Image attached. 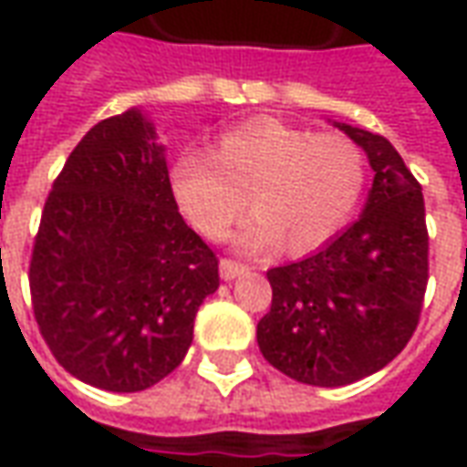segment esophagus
Returning <instances> with one entry per match:
<instances>
[{
  "instance_id": "34e87169",
  "label": "esophagus",
  "mask_w": 467,
  "mask_h": 467,
  "mask_svg": "<svg viewBox=\"0 0 467 467\" xmlns=\"http://www.w3.org/2000/svg\"><path fill=\"white\" fill-rule=\"evenodd\" d=\"M250 270L244 263H237V260H230V257H223L220 260V275H223V280H234L237 275H244Z\"/></svg>"
}]
</instances>
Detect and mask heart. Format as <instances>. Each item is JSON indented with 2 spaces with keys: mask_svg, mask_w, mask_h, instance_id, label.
<instances>
[{
  "mask_svg": "<svg viewBox=\"0 0 467 467\" xmlns=\"http://www.w3.org/2000/svg\"><path fill=\"white\" fill-rule=\"evenodd\" d=\"M365 157L350 137L315 134L257 117L223 132L210 157L182 154L170 170L177 210L207 240H220L244 213L247 250L283 240L287 253H310L350 223L365 192Z\"/></svg>",
  "mask_w": 467,
  "mask_h": 467,
  "instance_id": "1",
  "label": "heart"
}]
</instances>
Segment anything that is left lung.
Instances as JSON below:
<instances>
[{
  "mask_svg": "<svg viewBox=\"0 0 467 467\" xmlns=\"http://www.w3.org/2000/svg\"><path fill=\"white\" fill-rule=\"evenodd\" d=\"M337 127L375 172L365 213L320 253L267 270L273 305L257 323L265 360L317 388L350 385L398 358L428 287L420 182L385 137Z\"/></svg>",
  "mask_w": 467,
  "mask_h": 467,
  "instance_id": "1",
  "label": "left lung"
}]
</instances>
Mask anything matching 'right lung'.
Listing matches in <instances>:
<instances>
[{
	"mask_svg": "<svg viewBox=\"0 0 467 467\" xmlns=\"http://www.w3.org/2000/svg\"><path fill=\"white\" fill-rule=\"evenodd\" d=\"M217 285V254L174 204L152 124L140 109L97 122L47 194L29 260L57 362L102 390H144L182 362Z\"/></svg>",
	"mask_w": 467,
	"mask_h": 467,
	"instance_id": "obj_1",
	"label": "right lung"
}]
</instances>
